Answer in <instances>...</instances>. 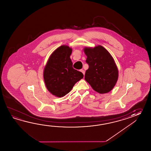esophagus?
<instances>
[{
  "mask_svg": "<svg viewBox=\"0 0 151 151\" xmlns=\"http://www.w3.org/2000/svg\"><path fill=\"white\" fill-rule=\"evenodd\" d=\"M80 71L83 73V75H85V71H84L83 70V69H82V70H80Z\"/></svg>",
  "mask_w": 151,
  "mask_h": 151,
  "instance_id": "esophagus-1",
  "label": "esophagus"
}]
</instances>
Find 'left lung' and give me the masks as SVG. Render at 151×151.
<instances>
[{"instance_id": "8db88e82", "label": "left lung", "mask_w": 151, "mask_h": 151, "mask_svg": "<svg viewBox=\"0 0 151 151\" xmlns=\"http://www.w3.org/2000/svg\"><path fill=\"white\" fill-rule=\"evenodd\" d=\"M83 52L89 66L85 79L96 92H109L115 86L119 77L118 69L112 56L101 45L85 47Z\"/></svg>"}]
</instances>
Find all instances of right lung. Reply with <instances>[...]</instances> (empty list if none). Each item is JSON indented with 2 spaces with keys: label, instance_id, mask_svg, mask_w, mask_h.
Returning <instances> with one entry per match:
<instances>
[{
  "label": "right lung",
  "instance_id": "1",
  "mask_svg": "<svg viewBox=\"0 0 151 151\" xmlns=\"http://www.w3.org/2000/svg\"><path fill=\"white\" fill-rule=\"evenodd\" d=\"M72 52L68 45H61L53 52L44 69L45 86L52 95L58 98L66 95L83 78V74L72 67Z\"/></svg>",
  "mask_w": 151,
  "mask_h": 151
}]
</instances>
